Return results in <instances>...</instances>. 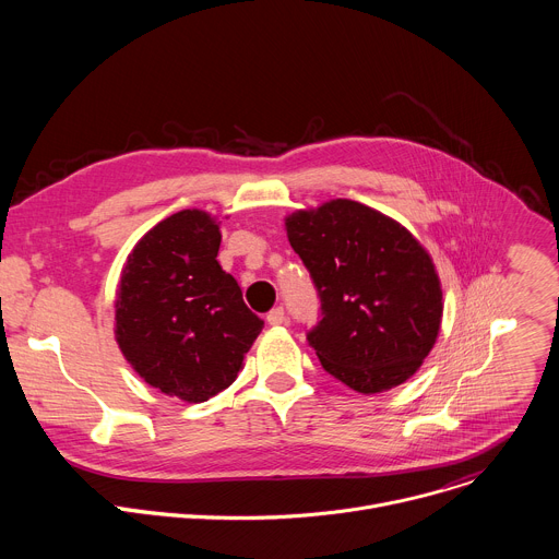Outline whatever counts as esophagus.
Masks as SVG:
<instances>
[{"mask_svg": "<svg viewBox=\"0 0 559 559\" xmlns=\"http://www.w3.org/2000/svg\"><path fill=\"white\" fill-rule=\"evenodd\" d=\"M267 323L272 328H278L285 323V309L283 307H274L270 313H267Z\"/></svg>", "mask_w": 559, "mask_h": 559, "instance_id": "obj_1", "label": "esophagus"}]
</instances>
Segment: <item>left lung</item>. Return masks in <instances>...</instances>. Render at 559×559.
I'll use <instances>...</instances> for the list:
<instances>
[{
  "label": "left lung",
  "instance_id": "8db88e82",
  "mask_svg": "<svg viewBox=\"0 0 559 559\" xmlns=\"http://www.w3.org/2000/svg\"><path fill=\"white\" fill-rule=\"evenodd\" d=\"M285 229L321 298L307 341L323 369L358 393L412 378L442 323L440 278L414 234L349 199L298 210Z\"/></svg>",
  "mask_w": 559,
  "mask_h": 559
}]
</instances>
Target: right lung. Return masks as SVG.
I'll return each mask as SVG.
<instances>
[{
  "instance_id": "right-lung-1",
  "label": "right lung",
  "mask_w": 559,
  "mask_h": 559,
  "mask_svg": "<svg viewBox=\"0 0 559 559\" xmlns=\"http://www.w3.org/2000/svg\"><path fill=\"white\" fill-rule=\"evenodd\" d=\"M221 231L203 210L156 223L130 252L115 300V338L154 389L205 403L227 389L263 321L216 254Z\"/></svg>"
}]
</instances>
